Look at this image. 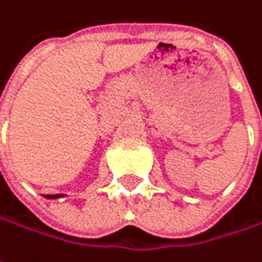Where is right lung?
I'll use <instances>...</instances> for the list:
<instances>
[{
	"label": "right lung",
	"mask_w": 262,
	"mask_h": 262,
	"mask_svg": "<svg viewBox=\"0 0 262 262\" xmlns=\"http://www.w3.org/2000/svg\"><path fill=\"white\" fill-rule=\"evenodd\" d=\"M61 196L62 195H45V198H48V200H58Z\"/></svg>",
	"instance_id": "1"
}]
</instances>
